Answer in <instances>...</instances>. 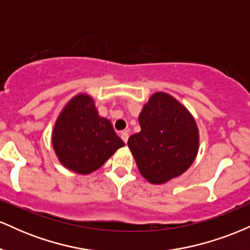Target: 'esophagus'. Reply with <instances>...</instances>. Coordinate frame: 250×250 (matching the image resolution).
I'll list each match as a JSON object with an SVG mask.
<instances>
[{
    "label": "esophagus",
    "instance_id": "1",
    "mask_svg": "<svg viewBox=\"0 0 250 250\" xmlns=\"http://www.w3.org/2000/svg\"><path fill=\"white\" fill-rule=\"evenodd\" d=\"M120 136H121V139L123 140V141H125V143H127V141H128V137H129V134H128V131H121V134H120Z\"/></svg>",
    "mask_w": 250,
    "mask_h": 250
}]
</instances>
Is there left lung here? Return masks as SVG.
Here are the masks:
<instances>
[{
    "label": "left lung",
    "instance_id": "1",
    "mask_svg": "<svg viewBox=\"0 0 250 250\" xmlns=\"http://www.w3.org/2000/svg\"><path fill=\"white\" fill-rule=\"evenodd\" d=\"M141 131L128 147L146 180L168 182L190 167L199 150V129L188 109L166 93H155L140 113Z\"/></svg>",
    "mask_w": 250,
    "mask_h": 250
}]
</instances>
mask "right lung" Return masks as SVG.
I'll return each mask as SVG.
<instances>
[{"label": "right lung", "instance_id": "1", "mask_svg": "<svg viewBox=\"0 0 250 250\" xmlns=\"http://www.w3.org/2000/svg\"><path fill=\"white\" fill-rule=\"evenodd\" d=\"M51 140L59 161L83 175L97 170L125 146L110 121L99 116L93 97L87 94H79L65 104L54 125Z\"/></svg>", "mask_w": 250, "mask_h": 250}]
</instances>
